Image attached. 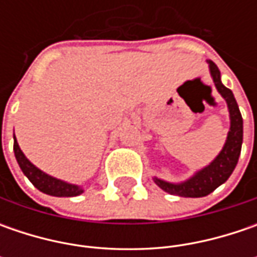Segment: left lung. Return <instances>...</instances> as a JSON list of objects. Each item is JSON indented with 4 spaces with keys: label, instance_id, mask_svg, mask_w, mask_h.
<instances>
[{
    "label": "left lung",
    "instance_id": "1",
    "mask_svg": "<svg viewBox=\"0 0 257 257\" xmlns=\"http://www.w3.org/2000/svg\"><path fill=\"white\" fill-rule=\"evenodd\" d=\"M210 63V73H212L213 81L216 84V88L222 94L223 98L227 101L229 113H230V132L227 134V140L223 147L220 154L213 160L207 167L196 173L190 180L182 183V184H172L166 183L160 179H154L159 187H162L164 192L180 196V197H203L214 192L220 184L226 182L230 174L234 170L240 150H242L243 142V120L242 114L239 111L237 103L234 100L233 93L222 84L220 81V71L217 65Z\"/></svg>",
    "mask_w": 257,
    "mask_h": 257
}]
</instances>
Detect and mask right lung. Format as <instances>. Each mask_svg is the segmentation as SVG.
<instances>
[{
    "label": "right lung",
    "instance_id": "obj_1",
    "mask_svg": "<svg viewBox=\"0 0 257 257\" xmlns=\"http://www.w3.org/2000/svg\"><path fill=\"white\" fill-rule=\"evenodd\" d=\"M14 153L15 159H17L18 164H20L23 173L40 192L50 194V196H57V197H73V196H78V194L83 193V189L77 187L74 184H68V183L61 182V180H57L54 177H51V176L41 172L40 169H37L33 163H30V160L25 157L18 143H17L15 136Z\"/></svg>",
    "mask_w": 257,
    "mask_h": 257
}]
</instances>
